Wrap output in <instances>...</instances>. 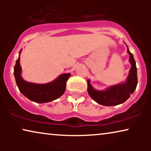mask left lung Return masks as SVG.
<instances>
[{
  "mask_svg": "<svg viewBox=\"0 0 151 151\" xmlns=\"http://www.w3.org/2000/svg\"><path fill=\"white\" fill-rule=\"evenodd\" d=\"M127 52L130 55L129 62L131 64V67L124 83L122 82L109 86L104 91H97L90 84L89 80H87L88 93L98 104L107 106L122 104L135 91L137 84V67L133 55L130 52L128 47Z\"/></svg>",
  "mask_w": 151,
  "mask_h": 151,
  "instance_id": "obj_1",
  "label": "left lung"
}]
</instances>
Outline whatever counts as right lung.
Wrapping results in <instances>:
<instances>
[{
  "mask_svg": "<svg viewBox=\"0 0 151 151\" xmlns=\"http://www.w3.org/2000/svg\"><path fill=\"white\" fill-rule=\"evenodd\" d=\"M21 53L20 51L19 55ZM20 55L16 60L14 68V77L18 89L21 93L30 100L36 103H46L60 98L65 91L66 82L71 76L70 73L61 74L53 81L46 84H35L28 82L21 77Z\"/></svg>",
  "mask_w": 151,
  "mask_h": 151,
  "instance_id": "1",
  "label": "right lung"
}]
</instances>
